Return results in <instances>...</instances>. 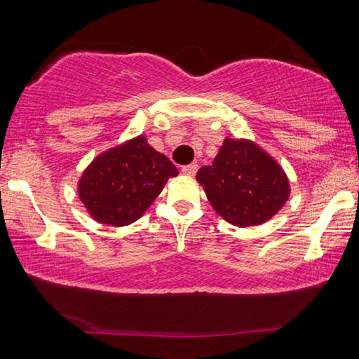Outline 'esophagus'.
I'll return each instance as SVG.
<instances>
[{"label": "esophagus", "mask_w": 359, "mask_h": 359, "mask_svg": "<svg viewBox=\"0 0 359 359\" xmlns=\"http://www.w3.org/2000/svg\"><path fill=\"white\" fill-rule=\"evenodd\" d=\"M196 171H198L196 163H191V165L182 168V172H184L185 175H194V174H196Z\"/></svg>", "instance_id": "1"}]
</instances>
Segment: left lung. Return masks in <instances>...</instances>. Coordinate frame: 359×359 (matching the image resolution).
<instances>
[{"instance_id":"8db88e82","label":"left lung","mask_w":359,"mask_h":359,"mask_svg":"<svg viewBox=\"0 0 359 359\" xmlns=\"http://www.w3.org/2000/svg\"><path fill=\"white\" fill-rule=\"evenodd\" d=\"M196 180L217 214L239 228L267 222L290 196L282 166L248 139H224L214 163L199 169Z\"/></svg>"}]
</instances>
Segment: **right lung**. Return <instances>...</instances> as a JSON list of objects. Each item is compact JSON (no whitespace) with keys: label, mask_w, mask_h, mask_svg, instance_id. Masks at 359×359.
I'll return each instance as SVG.
<instances>
[{"label":"right lung","mask_w":359,"mask_h":359,"mask_svg":"<svg viewBox=\"0 0 359 359\" xmlns=\"http://www.w3.org/2000/svg\"><path fill=\"white\" fill-rule=\"evenodd\" d=\"M177 174L141 135L96 156L79 179L77 193L96 222L125 226L139 220Z\"/></svg>","instance_id":"1"}]
</instances>
